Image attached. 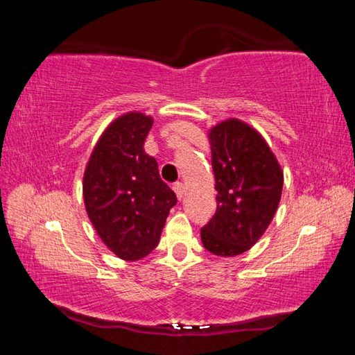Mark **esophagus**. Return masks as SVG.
Wrapping results in <instances>:
<instances>
[{"mask_svg": "<svg viewBox=\"0 0 355 355\" xmlns=\"http://www.w3.org/2000/svg\"><path fill=\"white\" fill-rule=\"evenodd\" d=\"M172 189H173V192H175V194H177L178 200H182L183 197H184V192H186L184 184H183V183H175V184L172 186Z\"/></svg>", "mask_w": 355, "mask_h": 355, "instance_id": "esophagus-1", "label": "esophagus"}]
</instances>
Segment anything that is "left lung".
Masks as SVG:
<instances>
[{"instance_id":"8db88e82","label":"left lung","mask_w":355,"mask_h":355,"mask_svg":"<svg viewBox=\"0 0 355 355\" xmlns=\"http://www.w3.org/2000/svg\"><path fill=\"white\" fill-rule=\"evenodd\" d=\"M218 191L213 219L200 230L203 248L218 257L248 252L277 211L284 171L260 131L230 117L208 130Z\"/></svg>"}]
</instances>
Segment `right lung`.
Segmentation results:
<instances>
[{
	"mask_svg": "<svg viewBox=\"0 0 355 355\" xmlns=\"http://www.w3.org/2000/svg\"><path fill=\"white\" fill-rule=\"evenodd\" d=\"M153 117L125 112L98 137L84 169L86 213L101 241L120 260L137 261L159 241L175 192L144 150Z\"/></svg>",
	"mask_w": 355,
	"mask_h": 355,
	"instance_id": "1",
	"label": "right lung"
}]
</instances>
